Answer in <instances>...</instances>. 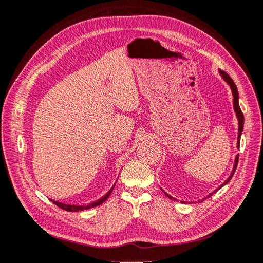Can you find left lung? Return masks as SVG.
<instances>
[{
    "instance_id": "8db88e82",
    "label": "left lung",
    "mask_w": 263,
    "mask_h": 263,
    "mask_svg": "<svg viewBox=\"0 0 263 263\" xmlns=\"http://www.w3.org/2000/svg\"><path fill=\"white\" fill-rule=\"evenodd\" d=\"M219 73H220L221 78H222L223 80H225L226 83H227V85H229L230 87H231L232 96H233V108H234L236 118H238V124H239V128H238V143H236V147L239 148V145H240V137H241V134H242V130H243V114H242V111H241L240 106H239V92H238V88H236V86H235V84H234V81L232 80L231 77H230L229 74H227L226 72L219 70ZM238 161H239V155H236V156H235V161H234L233 170H232L230 177L227 178V179L225 180V182H223V184L221 185V186H219L216 191H218L219 189H221V187L223 186V185H226L227 183L230 182L231 178L233 177V175H234V172H235V169H236V165H238ZM161 190H162V189H161ZM162 191L164 192V195H165L167 198H170V199H172V200H176L174 197L170 196V195H167V193H166L164 190H162ZM216 191H214V192H216ZM212 195H213V193H211L210 196H212ZM210 196H208V197H210Z\"/></svg>"
}]
</instances>
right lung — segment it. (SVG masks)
<instances>
[{"mask_svg": "<svg viewBox=\"0 0 263 263\" xmlns=\"http://www.w3.org/2000/svg\"><path fill=\"white\" fill-rule=\"evenodd\" d=\"M114 186L110 189V190L107 192L106 196H103L101 199H99L97 201H94V203L92 204H88V205H70V204H64V203H59V201H55V200H52L53 203L58 206V208L63 209V210H66V211H70V212H79V211H84V210H88V209H92V208H96V206H99L101 205L103 201L107 200V198H108L110 196L111 191H113Z\"/></svg>", "mask_w": 263, "mask_h": 263, "instance_id": "add662e5", "label": "right lung"}]
</instances>
